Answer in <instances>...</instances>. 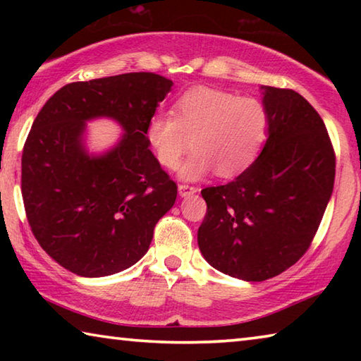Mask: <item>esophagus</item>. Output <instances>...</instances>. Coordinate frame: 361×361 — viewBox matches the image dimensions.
Listing matches in <instances>:
<instances>
[{"label": "esophagus", "instance_id": "obj_1", "mask_svg": "<svg viewBox=\"0 0 361 361\" xmlns=\"http://www.w3.org/2000/svg\"><path fill=\"white\" fill-rule=\"evenodd\" d=\"M199 189L195 186H189V185H178V192L181 197H188V195H192L197 192Z\"/></svg>", "mask_w": 361, "mask_h": 361}]
</instances>
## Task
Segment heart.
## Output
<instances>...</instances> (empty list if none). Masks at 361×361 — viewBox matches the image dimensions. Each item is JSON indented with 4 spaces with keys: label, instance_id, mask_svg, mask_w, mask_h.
Returning <instances> with one entry per match:
<instances>
[{
    "label": "heart",
    "instance_id": "obj_1",
    "mask_svg": "<svg viewBox=\"0 0 361 361\" xmlns=\"http://www.w3.org/2000/svg\"><path fill=\"white\" fill-rule=\"evenodd\" d=\"M173 113L152 114L145 137L166 169L178 166L191 138L194 152L180 167V176L189 181L213 170L221 178L245 172L258 159L271 126L267 108L258 99L205 85L180 95Z\"/></svg>",
    "mask_w": 361,
    "mask_h": 361
}]
</instances>
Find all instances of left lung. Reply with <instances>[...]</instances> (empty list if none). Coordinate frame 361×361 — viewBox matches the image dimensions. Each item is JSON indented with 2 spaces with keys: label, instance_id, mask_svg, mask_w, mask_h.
Wrapping results in <instances>:
<instances>
[{
  "label": "left lung",
  "instance_id": "8db88e82",
  "mask_svg": "<svg viewBox=\"0 0 361 361\" xmlns=\"http://www.w3.org/2000/svg\"><path fill=\"white\" fill-rule=\"evenodd\" d=\"M269 135L234 181L202 189L200 253L226 276L262 282L307 252L334 185L336 159L320 114L291 89L261 85Z\"/></svg>",
  "mask_w": 361,
  "mask_h": 361
}]
</instances>
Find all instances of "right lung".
<instances>
[{"mask_svg": "<svg viewBox=\"0 0 361 361\" xmlns=\"http://www.w3.org/2000/svg\"><path fill=\"white\" fill-rule=\"evenodd\" d=\"M172 85L156 73L71 82L36 116L22 152L27 219L41 248L76 276H113L135 264L173 207L175 181L145 137ZM99 117L116 120L125 133L92 155L85 129Z\"/></svg>", "mask_w": 361, "mask_h": 361, "instance_id": "right-lung-1", "label": "right lung"}]
</instances>
